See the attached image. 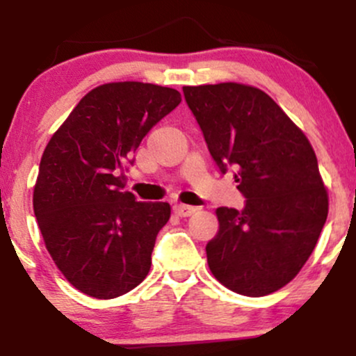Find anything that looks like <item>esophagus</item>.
Instances as JSON below:
<instances>
[{"mask_svg":"<svg viewBox=\"0 0 356 356\" xmlns=\"http://www.w3.org/2000/svg\"><path fill=\"white\" fill-rule=\"evenodd\" d=\"M174 212L179 216V218H189V216H192L195 212V207L186 206V204H175Z\"/></svg>","mask_w":356,"mask_h":356,"instance_id":"34e87169","label":"esophagus"}]
</instances>
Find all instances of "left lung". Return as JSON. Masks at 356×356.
Instances as JSON below:
<instances>
[{"mask_svg":"<svg viewBox=\"0 0 356 356\" xmlns=\"http://www.w3.org/2000/svg\"><path fill=\"white\" fill-rule=\"evenodd\" d=\"M182 90L212 159L222 174L234 170L246 199L243 211L216 209L209 269L239 295L275 293L308 261L328 216L313 147L263 90L231 81Z\"/></svg>","mask_w":356,"mask_h":356,"instance_id":"obj_1","label":"left lung"}]
</instances>
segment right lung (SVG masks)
<instances>
[{
    "label": "right lung",
    "mask_w": 356,
    "mask_h": 356,
    "mask_svg": "<svg viewBox=\"0 0 356 356\" xmlns=\"http://www.w3.org/2000/svg\"><path fill=\"white\" fill-rule=\"evenodd\" d=\"M181 100L177 90L142 81L100 85L44 149L35 216L61 275L85 295L112 300L149 275L170 206L136 201L124 191L125 170L142 138Z\"/></svg>",
    "instance_id": "obj_1"
}]
</instances>
